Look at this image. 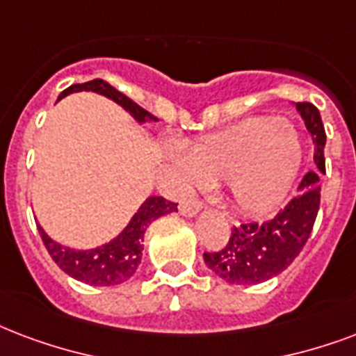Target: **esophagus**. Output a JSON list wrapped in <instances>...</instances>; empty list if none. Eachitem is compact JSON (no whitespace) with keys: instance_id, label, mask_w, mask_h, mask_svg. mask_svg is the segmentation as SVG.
<instances>
[{"instance_id":"34e87169","label":"esophagus","mask_w":356,"mask_h":356,"mask_svg":"<svg viewBox=\"0 0 356 356\" xmlns=\"http://www.w3.org/2000/svg\"><path fill=\"white\" fill-rule=\"evenodd\" d=\"M200 209H202V203L200 202L181 203V205H179V213L183 214V216H194V214L200 213Z\"/></svg>"}]
</instances>
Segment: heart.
Instances as JSON below:
<instances>
[{"label":"heart","instance_id":"heart-1","mask_svg":"<svg viewBox=\"0 0 356 356\" xmlns=\"http://www.w3.org/2000/svg\"><path fill=\"white\" fill-rule=\"evenodd\" d=\"M302 160L293 124L280 118H252L197 142L172 162L184 183H222L244 214L273 213L289 194Z\"/></svg>","mask_w":356,"mask_h":356}]
</instances>
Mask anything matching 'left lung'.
<instances>
[{
    "mask_svg": "<svg viewBox=\"0 0 356 356\" xmlns=\"http://www.w3.org/2000/svg\"><path fill=\"white\" fill-rule=\"evenodd\" d=\"M297 110L314 140V162L317 172H308L298 184V194L265 222H244L233 226L229 241L216 252H205L203 259L214 275L237 286L261 284L275 278L293 263L305 248L316 222L321 186L319 173H325V127L316 106L297 102Z\"/></svg>",
    "mask_w": 356,
    "mask_h": 356,
    "instance_id": "1",
    "label": "left lung"
}]
</instances>
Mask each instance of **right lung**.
<instances>
[{"instance_id":"add662e5","label":"right lung","mask_w":356,"mask_h":356,"mask_svg":"<svg viewBox=\"0 0 356 356\" xmlns=\"http://www.w3.org/2000/svg\"><path fill=\"white\" fill-rule=\"evenodd\" d=\"M76 91H93V93L104 95L119 106H123L124 110L138 121H156L154 115L143 110L142 106H138L134 100H130L127 95L112 88L104 80H91L86 83H74L59 95V99H63L67 95L76 93ZM177 211V203L168 202L160 196H151L142 203V207L138 209V213L132 216L129 226L119 233L118 237L112 238L110 243L91 248V250H72L67 246H61L54 238L46 235V232L37 224L40 233V238L44 243L46 250L51 256V259L58 263V267L67 273L76 280L89 284V286H119L134 275L136 268L142 261L143 250V235L147 232L149 224L160 216L168 213Z\"/></svg>"}]
</instances>
